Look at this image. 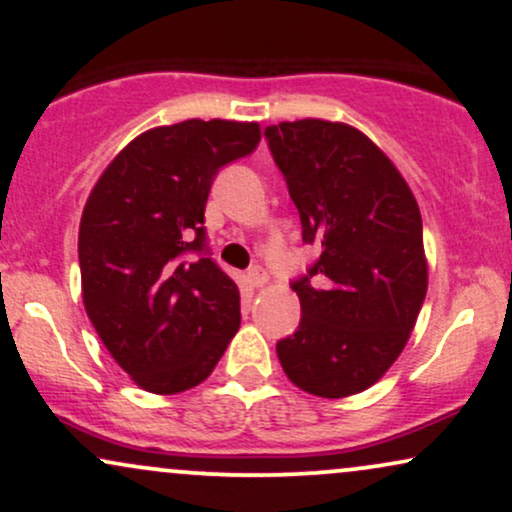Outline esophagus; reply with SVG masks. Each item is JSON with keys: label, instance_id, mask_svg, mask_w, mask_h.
I'll return each instance as SVG.
<instances>
[{"label": "esophagus", "instance_id": "1", "mask_svg": "<svg viewBox=\"0 0 512 512\" xmlns=\"http://www.w3.org/2000/svg\"><path fill=\"white\" fill-rule=\"evenodd\" d=\"M267 271H264L262 267H252L250 271H248V281H250V286L252 288H262L264 283H267Z\"/></svg>", "mask_w": 512, "mask_h": 512}]
</instances>
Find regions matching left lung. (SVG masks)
Listing matches in <instances>:
<instances>
[{"label":"left lung","mask_w":512,"mask_h":512,"mask_svg":"<svg viewBox=\"0 0 512 512\" xmlns=\"http://www.w3.org/2000/svg\"><path fill=\"white\" fill-rule=\"evenodd\" d=\"M271 158L321 255L290 286L302 319L276 342L300 390L340 399L394 364L428 290L423 219L390 158L359 129L326 120L264 129Z\"/></svg>","instance_id":"1"}]
</instances>
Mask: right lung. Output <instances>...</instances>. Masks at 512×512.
I'll return each instance as SVG.
<instances>
[{
    "label": "right lung",
    "instance_id": "right-lung-1",
    "mask_svg": "<svg viewBox=\"0 0 512 512\" xmlns=\"http://www.w3.org/2000/svg\"><path fill=\"white\" fill-rule=\"evenodd\" d=\"M257 144V122L148 129L89 193L77 241L84 309L148 392L203 383L241 326V293L212 260L203 224L217 172Z\"/></svg>",
    "mask_w": 512,
    "mask_h": 512
}]
</instances>
